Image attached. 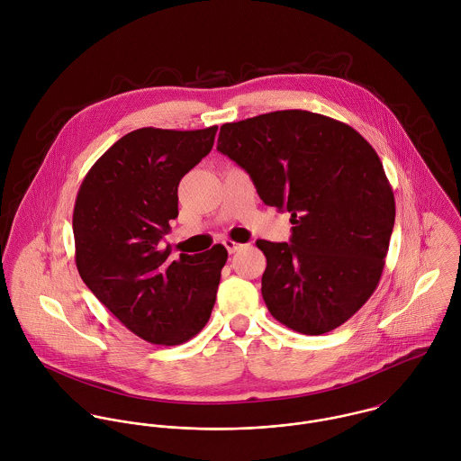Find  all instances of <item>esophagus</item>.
I'll return each instance as SVG.
<instances>
[{
  "label": "esophagus",
  "mask_w": 461,
  "mask_h": 461,
  "mask_svg": "<svg viewBox=\"0 0 461 461\" xmlns=\"http://www.w3.org/2000/svg\"><path fill=\"white\" fill-rule=\"evenodd\" d=\"M223 245H225V249L229 250V254H236V252H240L241 249H245L243 243H236V241H232V240H225Z\"/></svg>",
  "instance_id": "34e87169"
}]
</instances>
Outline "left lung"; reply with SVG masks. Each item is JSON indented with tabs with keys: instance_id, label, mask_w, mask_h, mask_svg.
Instances as JSON below:
<instances>
[{
	"instance_id": "1",
	"label": "left lung",
	"mask_w": 461,
	"mask_h": 461,
	"mask_svg": "<svg viewBox=\"0 0 461 461\" xmlns=\"http://www.w3.org/2000/svg\"><path fill=\"white\" fill-rule=\"evenodd\" d=\"M216 149L291 212V243L258 240L264 302L287 329L321 335L375 293L394 229V192L369 141L344 122L282 110L220 128Z\"/></svg>"
}]
</instances>
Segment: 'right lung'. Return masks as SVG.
<instances>
[{"label": "right lung", "mask_w": 461, "mask_h": 461, "mask_svg": "<svg viewBox=\"0 0 461 461\" xmlns=\"http://www.w3.org/2000/svg\"><path fill=\"white\" fill-rule=\"evenodd\" d=\"M218 126L141 128L115 141L85 176L72 214L76 266L95 298L134 335L176 346L209 321L223 245L170 259L161 250L177 218L179 181L209 154Z\"/></svg>", "instance_id": "1"}]
</instances>
